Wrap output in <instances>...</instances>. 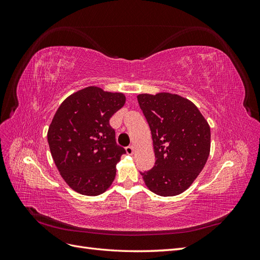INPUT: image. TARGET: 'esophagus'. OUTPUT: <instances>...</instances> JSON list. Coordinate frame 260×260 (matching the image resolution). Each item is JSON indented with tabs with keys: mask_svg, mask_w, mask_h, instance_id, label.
<instances>
[{
	"mask_svg": "<svg viewBox=\"0 0 260 260\" xmlns=\"http://www.w3.org/2000/svg\"><path fill=\"white\" fill-rule=\"evenodd\" d=\"M125 152H127L128 155H132L133 153H135V147H133V146L125 147Z\"/></svg>",
	"mask_w": 260,
	"mask_h": 260,
	"instance_id": "34e87169",
	"label": "esophagus"
}]
</instances>
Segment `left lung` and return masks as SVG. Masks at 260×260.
I'll list each match as a JSON object with an SVG mask.
<instances>
[{"label":"left lung","instance_id":"obj_1","mask_svg":"<svg viewBox=\"0 0 260 260\" xmlns=\"http://www.w3.org/2000/svg\"><path fill=\"white\" fill-rule=\"evenodd\" d=\"M139 105L152 132L155 166L141 175L149 191L176 196L192 185L208 159L210 127L196 105L168 92L142 93Z\"/></svg>","mask_w":260,"mask_h":260}]
</instances>
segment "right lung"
Instances as JSON below:
<instances>
[{
	"label": "right lung",
	"instance_id": "1",
	"mask_svg": "<svg viewBox=\"0 0 260 260\" xmlns=\"http://www.w3.org/2000/svg\"><path fill=\"white\" fill-rule=\"evenodd\" d=\"M124 103L123 93L92 85L66 98L55 113L48 131L50 151L74 191L96 196L112 185L125 151L117 145L109 119Z\"/></svg>",
	"mask_w": 260,
	"mask_h": 260
}]
</instances>
